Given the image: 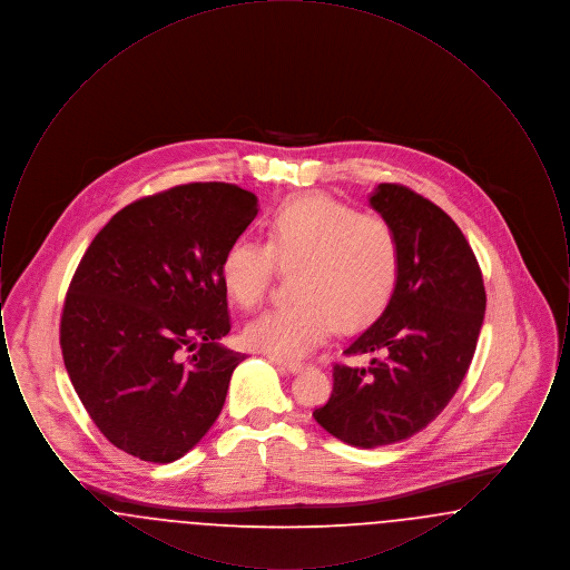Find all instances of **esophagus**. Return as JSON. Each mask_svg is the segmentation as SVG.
Instances as JSON below:
<instances>
[{
    "label": "esophagus",
    "mask_w": 570,
    "mask_h": 570,
    "mask_svg": "<svg viewBox=\"0 0 570 570\" xmlns=\"http://www.w3.org/2000/svg\"><path fill=\"white\" fill-rule=\"evenodd\" d=\"M269 361L275 363L277 367H282V370L291 372V374H297V372H301V370L305 367V363H303V361H295V358H284V356H275V354H269Z\"/></svg>",
    "instance_id": "1"
}]
</instances>
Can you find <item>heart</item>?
Wrapping results in <instances>:
<instances>
[{"label":"heart","mask_w":570,"mask_h":570,"mask_svg":"<svg viewBox=\"0 0 570 570\" xmlns=\"http://www.w3.org/2000/svg\"><path fill=\"white\" fill-rule=\"evenodd\" d=\"M275 267L291 273L293 301L245 328V342L275 356L325 344L337 325L367 326L395 297L402 275L397 230L380 214H358L326 194L284 200L265 222V244L239 239L219 263L222 291L239 309H256Z\"/></svg>","instance_id":"obj_1"}]
</instances>
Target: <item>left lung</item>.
Here are the masks:
<instances>
[{"label": "left lung", "mask_w": 570, "mask_h": 570, "mask_svg": "<svg viewBox=\"0 0 570 570\" xmlns=\"http://www.w3.org/2000/svg\"><path fill=\"white\" fill-rule=\"evenodd\" d=\"M397 230L402 275L379 321L344 354H374L367 367L333 365V391L314 419L353 446L395 444L428 428L453 400L485 316L479 261L460 226L425 196L380 184L370 198Z\"/></svg>", "instance_id": "8db88e82"}]
</instances>
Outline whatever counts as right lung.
Wrapping results in <instances>:
<instances>
[{
	"mask_svg": "<svg viewBox=\"0 0 570 570\" xmlns=\"http://www.w3.org/2000/svg\"><path fill=\"white\" fill-rule=\"evenodd\" d=\"M256 214L235 184H184L117 212L82 254L59 346L87 414L124 453L170 463L216 423L245 358L217 344L230 331L219 263Z\"/></svg>",
	"mask_w": 570,
	"mask_h": 570,
	"instance_id": "1",
	"label": "right lung"
}]
</instances>
